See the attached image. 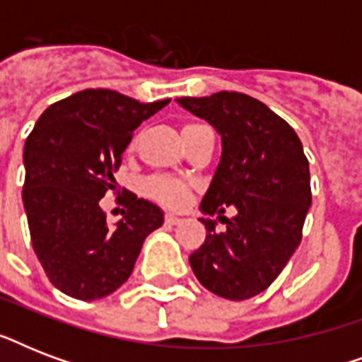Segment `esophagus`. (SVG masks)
Returning <instances> with one entry per match:
<instances>
[{"label":"esophagus","instance_id":"obj_1","mask_svg":"<svg viewBox=\"0 0 362 362\" xmlns=\"http://www.w3.org/2000/svg\"><path fill=\"white\" fill-rule=\"evenodd\" d=\"M165 223L167 226H178V223H182V220L175 214H165Z\"/></svg>","mask_w":362,"mask_h":362}]
</instances>
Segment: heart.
Returning a JSON list of instances; mask_svg holds the SVG:
<instances>
[{
	"mask_svg": "<svg viewBox=\"0 0 362 362\" xmlns=\"http://www.w3.org/2000/svg\"><path fill=\"white\" fill-rule=\"evenodd\" d=\"M199 125L201 124H187L184 125L182 131L193 129ZM146 193L161 204H167V206H180L187 201V186L173 176H153V178H150L146 182Z\"/></svg>",
	"mask_w": 362,
	"mask_h": 362,
	"instance_id": "heart-1",
	"label": "heart"
}]
</instances>
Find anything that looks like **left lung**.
<instances>
[{"label":"left lung","instance_id":"1","mask_svg":"<svg viewBox=\"0 0 362 362\" xmlns=\"http://www.w3.org/2000/svg\"><path fill=\"white\" fill-rule=\"evenodd\" d=\"M176 101L221 135L220 165L201 209L214 216L237 206L223 233L216 231V221L201 218L206 238L189 264L209 291L246 300L278 278L303 238L312 204L303 142L284 118L246 93Z\"/></svg>","mask_w":362,"mask_h":362}]
</instances>
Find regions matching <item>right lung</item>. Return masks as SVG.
Listing matches in <instances>:
<instances>
[{
  "instance_id": "obj_1",
  "label": "right lung",
  "mask_w": 362,
  "mask_h": 362,
  "mask_svg": "<svg viewBox=\"0 0 362 362\" xmlns=\"http://www.w3.org/2000/svg\"><path fill=\"white\" fill-rule=\"evenodd\" d=\"M169 99L141 103L115 90H82L50 105L25 139L24 201L30 237L54 287L78 300L107 297L133 272L142 242L163 212L127 193L116 229L99 201L133 131Z\"/></svg>"
}]
</instances>
